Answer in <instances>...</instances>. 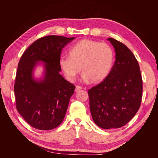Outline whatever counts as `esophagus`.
I'll return each instance as SVG.
<instances>
[{
  "mask_svg": "<svg viewBox=\"0 0 158 158\" xmlns=\"http://www.w3.org/2000/svg\"><path fill=\"white\" fill-rule=\"evenodd\" d=\"M82 89V86H80V85H76V89H75V92H78L79 90Z\"/></svg>",
  "mask_w": 158,
  "mask_h": 158,
  "instance_id": "obj_1",
  "label": "esophagus"
}]
</instances>
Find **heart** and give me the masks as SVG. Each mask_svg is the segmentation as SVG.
Listing matches in <instances>:
<instances>
[{
  "label": "heart",
  "instance_id": "1",
  "mask_svg": "<svg viewBox=\"0 0 158 158\" xmlns=\"http://www.w3.org/2000/svg\"><path fill=\"white\" fill-rule=\"evenodd\" d=\"M113 49L106 43L82 40L69 51V56H62L59 65L69 81L73 82L80 73V67L84 81L97 83L106 78L112 68Z\"/></svg>",
  "mask_w": 158,
  "mask_h": 158
}]
</instances>
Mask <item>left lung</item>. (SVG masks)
Wrapping results in <instances>:
<instances>
[{
    "mask_svg": "<svg viewBox=\"0 0 158 158\" xmlns=\"http://www.w3.org/2000/svg\"><path fill=\"white\" fill-rule=\"evenodd\" d=\"M108 40L115 50V61L107 77L88 92L94 123L113 129L125 126L135 115L143 88L140 66L132 51L113 38Z\"/></svg>",
    "mask_w": 158,
    "mask_h": 158,
    "instance_id": "left-lung-1",
    "label": "left lung"
}]
</instances>
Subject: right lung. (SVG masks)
<instances>
[{
	"label": "right lung",
	"instance_id": "add662e5",
	"mask_svg": "<svg viewBox=\"0 0 158 158\" xmlns=\"http://www.w3.org/2000/svg\"><path fill=\"white\" fill-rule=\"evenodd\" d=\"M74 39L59 35L41 37L24 51L19 61L14 86L16 107L33 128L52 130L63 121L75 85L59 74V59L62 50ZM37 61L47 63L42 81L32 77Z\"/></svg>",
	"mask_w": 158,
	"mask_h": 158
}]
</instances>
